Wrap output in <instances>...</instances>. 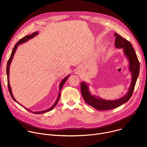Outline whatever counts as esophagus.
Segmentation results:
<instances>
[{"label":"esophagus","mask_w":147,"mask_h":147,"mask_svg":"<svg viewBox=\"0 0 147 147\" xmlns=\"http://www.w3.org/2000/svg\"><path fill=\"white\" fill-rule=\"evenodd\" d=\"M79 73H80V69L78 68V69H77V71H76V73H77V74H79Z\"/></svg>","instance_id":"1"}]
</instances>
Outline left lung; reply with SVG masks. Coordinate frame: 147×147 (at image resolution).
Here are the masks:
<instances>
[{
	"mask_svg": "<svg viewBox=\"0 0 147 147\" xmlns=\"http://www.w3.org/2000/svg\"><path fill=\"white\" fill-rule=\"evenodd\" d=\"M114 35L116 38L115 47L123 49L124 55L129 61V69L131 75V82L128 92L123 97L116 100H106L92 95L89 90L88 84L83 81L81 83V92L84 99L89 105L98 111L113 109L126 103L133 94L139 74L140 63L132 45L129 41L125 39L119 34L115 33Z\"/></svg>",
	"mask_w": 147,
	"mask_h": 147,
	"instance_id": "left-lung-1",
	"label": "left lung"
}]
</instances>
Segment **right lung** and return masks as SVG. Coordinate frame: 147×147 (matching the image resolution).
Wrapping results in <instances>:
<instances>
[{
    "label": "right lung",
    "instance_id": "right-lung-1",
    "mask_svg": "<svg viewBox=\"0 0 147 147\" xmlns=\"http://www.w3.org/2000/svg\"><path fill=\"white\" fill-rule=\"evenodd\" d=\"M38 33H39L38 32H35L32 33V34H31V35H26V36H24V38H23L22 39H21L20 40H18V41L16 43V44L14 45V48H13V51H12L11 54V55H10V58H9V60H8V61H7V63L6 73H7V86H8L9 91L10 94L11 98H13V99L15 102H16L17 103H18V104H20V103L16 100V99L14 98V96H13V95L11 88L10 86V82H9V73H10L9 70H10V64H11V61H12V59H13V56H14V54H15V52H16V50H17V48H18V46L19 45H21V44H22L24 43V42H26L28 41L29 39H31L33 38L34 37H35V36H36V35L38 34ZM69 76H70V74H69L68 76H67L66 77H65L63 79V80L61 81V82H60V84H59V94H58L57 98V99H56V100L55 102L54 103V104L53 105H52L51 108H48V109L44 110V111H39V112H32V111H31V110H29V109L26 108L25 107H24L22 105L20 104V105L22 106V107H24L25 109H26L27 111H30V112H32V113H34V114L44 113L48 112H49V111L52 110V109H53V108L56 105V104L57 103V102H58V101H59V98H60V91H61V90L64 84H65V82L66 81V80L69 78Z\"/></svg>",
    "mask_w": 147,
    "mask_h": 147
}]
</instances>
